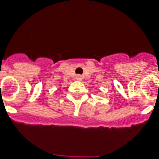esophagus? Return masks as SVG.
<instances>
[{
    "label": "esophagus",
    "mask_w": 159,
    "mask_h": 159,
    "mask_svg": "<svg viewBox=\"0 0 159 159\" xmlns=\"http://www.w3.org/2000/svg\"><path fill=\"white\" fill-rule=\"evenodd\" d=\"M82 76H81V75L76 76V79H77V80H82Z\"/></svg>",
    "instance_id": "obj_1"
}]
</instances>
